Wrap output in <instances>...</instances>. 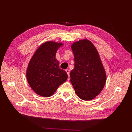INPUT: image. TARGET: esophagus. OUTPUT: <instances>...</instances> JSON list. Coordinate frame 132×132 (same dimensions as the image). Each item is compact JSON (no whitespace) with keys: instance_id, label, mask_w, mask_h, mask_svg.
Returning <instances> with one entry per match:
<instances>
[{"instance_id":"1","label":"esophagus","mask_w":132,"mask_h":132,"mask_svg":"<svg viewBox=\"0 0 132 132\" xmlns=\"http://www.w3.org/2000/svg\"><path fill=\"white\" fill-rule=\"evenodd\" d=\"M66 72H67V74H68V77H70V70L69 69H66Z\"/></svg>"}]
</instances>
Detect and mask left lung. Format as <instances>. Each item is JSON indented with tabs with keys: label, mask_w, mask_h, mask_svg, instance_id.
<instances>
[{
	"label": "left lung",
	"mask_w": 132,
	"mask_h": 132,
	"mask_svg": "<svg viewBox=\"0 0 132 132\" xmlns=\"http://www.w3.org/2000/svg\"><path fill=\"white\" fill-rule=\"evenodd\" d=\"M74 69L70 81L80 99L91 100L102 91L106 82L105 69L96 47L90 41L82 40L71 45Z\"/></svg>",
	"instance_id": "8db88e82"
}]
</instances>
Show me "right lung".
<instances>
[{
    "instance_id": "obj_1",
    "label": "right lung",
    "mask_w": 132,
    "mask_h": 132,
    "mask_svg": "<svg viewBox=\"0 0 132 132\" xmlns=\"http://www.w3.org/2000/svg\"><path fill=\"white\" fill-rule=\"evenodd\" d=\"M62 43L47 41L43 44L30 59L27 70V79L32 89L43 97L54 94L68 79L66 72L60 68L55 55Z\"/></svg>"
}]
</instances>
